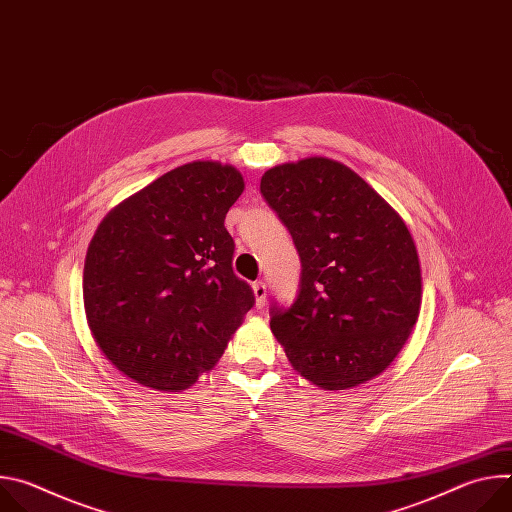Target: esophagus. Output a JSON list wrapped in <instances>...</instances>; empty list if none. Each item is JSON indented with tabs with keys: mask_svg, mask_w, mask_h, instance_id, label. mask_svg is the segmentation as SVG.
Listing matches in <instances>:
<instances>
[{
	"mask_svg": "<svg viewBox=\"0 0 512 512\" xmlns=\"http://www.w3.org/2000/svg\"><path fill=\"white\" fill-rule=\"evenodd\" d=\"M253 296H255V306L263 308L267 302V285L263 281L253 283Z\"/></svg>",
	"mask_w": 512,
	"mask_h": 512,
	"instance_id": "34e87169",
	"label": "esophagus"
}]
</instances>
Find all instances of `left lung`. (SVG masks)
<instances>
[{
    "label": "left lung",
    "instance_id": "obj_1",
    "mask_svg": "<svg viewBox=\"0 0 512 512\" xmlns=\"http://www.w3.org/2000/svg\"><path fill=\"white\" fill-rule=\"evenodd\" d=\"M261 192L302 259L298 300L271 312L291 367L324 391L375 379L421 310V265L405 221L356 172L322 156L269 168Z\"/></svg>",
    "mask_w": 512,
    "mask_h": 512
}]
</instances>
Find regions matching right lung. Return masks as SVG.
Here are the masks:
<instances>
[{"instance_id":"add662e5","label":"right lung","mask_w":512,"mask_h":512,"mask_svg":"<svg viewBox=\"0 0 512 512\" xmlns=\"http://www.w3.org/2000/svg\"><path fill=\"white\" fill-rule=\"evenodd\" d=\"M243 174L212 160L178 166L97 227L83 271L87 324L131 381L178 393L212 369L253 308L225 229Z\"/></svg>"}]
</instances>
